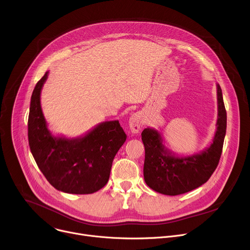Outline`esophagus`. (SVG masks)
I'll use <instances>...</instances> for the list:
<instances>
[{"instance_id": "34e87169", "label": "esophagus", "mask_w": 250, "mask_h": 250, "mask_svg": "<svg viewBox=\"0 0 250 250\" xmlns=\"http://www.w3.org/2000/svg\"><path fill=\"white\" fill-rule=\"evenodd\" d=\"M128 126L131 132L137 133L142 126V116L140 113H134L130 116L128 121Z\"/></svg>"}]
</instances>
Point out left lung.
Masks as SVG:
<instances>
[{
  "mask_svg": "<svg viewBox=\"0 0 250 250\" xmlns=\"http://www.w3.org/2000/svg\"><path fill=\"white\" fill-rule=\"evenodd\" d=\"M217 96V131L212 144L200 153L175 156L163 146L162 137L157 130L147 127L141 132L146 148L145 181L152 190L168 196L181 195L205 184L216 170L227 130V111L219 84Z\"/></svg>",
  "mask_w": 250,
  "mask_h": 250,
  "instance_id": "8db88e82",
  "label": "left lung"
}]
</instances>
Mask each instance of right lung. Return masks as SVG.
Wrapping results in <instances>:
<instances>
[{
  "instance_id": "obj_1",
  "label": "right lung",
  "mask_w": 250,
  "mask_h": 250,
  "mask_svg": "<svg viewBox=\"0 0 250 250\" xmlns=\"http://www.w3.org/2000/svg\"><path fill=\"white\" fill-rule=\"evenodd\" d=\"M48 76L37 83L30 99L28 145L47 181L58 191L92 194L109 181L113 160L126 135L119 121L104 122L82 137L53 136L41 105V93Z\"/></svg>"
}]
</instances>
